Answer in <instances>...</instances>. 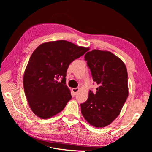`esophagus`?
Returning a JSON list of instances; mask_svg holds the SVG:
<instances>
[{
	"label": "esophagus",
	"mask_w": 152,
	"mask_h": 152,
	"mask_svg": "<svg viewBox=\"0 0 152 152\" xmlns=\"http://www.w3.org/2000/svg\"><path fill=\"white\" fill-rule=\"evenodd\" d=\"M79 91V87H77V88L72 89V91H73V93H74V94H76L78 93V91Z\"/></svg>",
	"instance_id": "esophagus-1"
}]
</instances>
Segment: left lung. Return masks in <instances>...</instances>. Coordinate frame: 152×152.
<instances>
[{
	"label": "left lung",
	"instance_id": "8db88e82",
	"mask_svg": "<svg viewBox=\"0 0 152 152\" xmlns=\"http://www.w3.org/2000/svg\"><path fill=\"white\" fill-rule=\"evenodd\" d=\"M84 58L99 87L96 93L89 91L87 100L80 104L81 112L92 126L103 127L118 117L128 97L127 69L120 58L109 51L93 50Z\"/></svg>",
	"mask_w": 152,
	"mask_h": 152
}]
</instances>
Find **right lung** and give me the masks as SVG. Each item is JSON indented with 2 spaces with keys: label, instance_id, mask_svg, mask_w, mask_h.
<instances>
[{
  "label": "right lung",
  "instance_id": "right-lung-1",
  "mask_svg": "<svg viewBox=\"0 0 152 152\" xmlns=\"http://www.w3.org/2000/svg\"><path fill=\"white\" fill-rule=\"evenodd\" d=\"M87 50L66 40H57L44 43L34 50L24 73L23 86L36 115L49 118L65 108L72 98L66 86L67 69Z\"/></svg>",
  "mask_w": 152,
  "mask_h": 152
}]
</instances>
